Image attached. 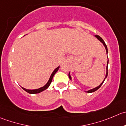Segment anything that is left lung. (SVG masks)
Instances as JSON below:
<instances>
[{
	"instance_id": "8db88e82",
	"label": "left lung",
	"mask_w": 126,
	"mask_h": 126,
	"mask_svg": "<svg viewBox=\"0 0 126 126\" xmlns=\"http://www.w3.org/2000/svg\"><path fill=\"white\" fill-rule=\"evenodd\" d=\"M95 37H96V38H97V39L99 40L100 41V42H102V43H103V45H104V47H105V49H106V51H107V53H108V49H107V45H106V44H105V42H104V40H103L102 38L101 37H100V36H99V35H95ZM108 61H107V73H106L105 78H104V81H103L102 82V83H101V84H100V85H99V86H98L97 87H96V88H93V89H90V90L88 91H86V93H93V92L95 91H97V90L98 89H99V88H100V86H102V84H103V83H104V81H105V78H107V75H108ZM68 77H69V78H70V80H71V79H72V77H71V76H70V73H68Z\"/></svg>"
}]
</instances>
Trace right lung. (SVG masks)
<instances>
[{
	"mask_svg": "<svg viewBox=\"0 0 126 126\" xmlns=\"http://www.w3.org/2000/svg\"><path fill=\"white\" fill-rule=\"evenodd\" d=\"M59 67H57L56 68H55V69H54V70L53 71V73H52V74L51 75L50 78H49V80H48V83H47V84H46L44 86L42 87V88H38V89H32V90H31V89H25V88H22H22L24 89V90L25 91H26L27 93H29V94H38V93H41V92L45 90V89H47V88H48V87L49 86V85H50L51 83V81H52V79H53V77H54V75H55V73H56L57 72H58V70H59Z\"/></svg>",
	"mask_w": 126,
	"mask_h": 126,
	"instance_id": "add662e5",
	"label": "right lung"
}]
</instances>
